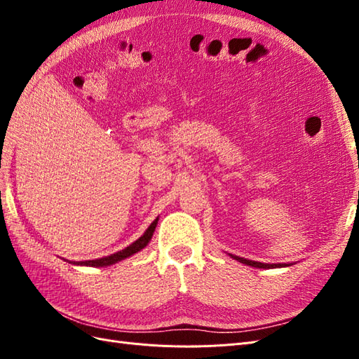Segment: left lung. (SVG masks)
<instances>
[{"label": "left lung", "instance_id": "left-lung-1", "mask_svg": "<svg viewBox=\"0 0 359 359\" xmlns=\"http://www.w3.org/2000/svg\"><path fill=\"white\" fill-rule=\"evenodd\" d=\"M232 259L238 260V262H241L244 265H248V266H255V268H264V269H269V268H285V266H290L293 264H262V262H256V260H248V259H244V257H240V256H233L231 253H227Z\"/></svg>", "mask_w": 359, "mask_h": 359}]
</instances>
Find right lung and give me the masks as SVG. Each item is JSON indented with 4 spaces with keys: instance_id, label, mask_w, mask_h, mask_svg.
<instances>
[{
    "instance_id": "obj_1",
    "label": "right lung",
    "mask_w": 359,
    "mask_h": 359,
    "mask_svg": "<svg viewBox=\"0 0 359 359\" xmlns=\"http://www.w3.org/2000/svg\"><path fill=\"white\" fill-rule=\"evenodd\" d=\"M157 223H158V217L157 219L151 223L148 226V229L144 232V235L137 238V240L135 243L130 244L128 247L119 250V252L114 253V255H109V256H104V257H100V259H93V260H82V262H70L73 265H81V266H109V265H114L116 262H121V260L133 256L136 253H139L140 250L145 248L148 245V243L151 241V238H153L154 235V231L157 227Z\"/></svg>"
}]
</instances>
